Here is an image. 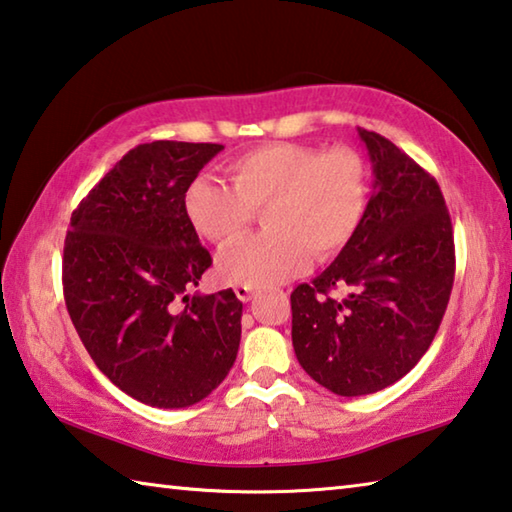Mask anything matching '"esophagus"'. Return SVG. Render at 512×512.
<instances>
[{
  "label": "esophagus",
  "mask_w": 512,
  "mask_h": 512,
  "mask_svg": "<svg viewBox=\"0 0 512 512\" xmlns=\"http://www.w3.org/2000/svg\"><path fill=\"white\" fill-rule=\"evenodd\" d=\"M235 293H237V298L241 302H248V300H253L255 289L253 287H246V284H239V287H235Z\"/></svg>",
  "instance_id": "34e87169"
}]
</instances>
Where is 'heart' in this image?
<instances>
[{"label":"heart","instance_id":"1","mask_svg":"<svg viewBox=\"0 0 512 512\" xmlns=\"http://www.w3.org/2000/svg\"><path fill=\"white\" fill-rule=\"evenodd\" d=\"M230 183L201 176L185 192V212L198 235L225 246L262 210L264 232L230 246L216 262L228 284L271 287L314 259L339 255L368 210V169L352 149L273 142L237 155Z\"/></svg>","mask_w":512,"mask_h":512}]
</instances>
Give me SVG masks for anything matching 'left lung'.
<instances>
[{
    "mask_svg": "<svg viewBox=\"0 0 512 512\" xmlns=\"http://www.w3.org/2000/svg\"><path fill=\"white\" fill-rule=\"evenodd\" d=\"M375 185L357 235L311 284L291 293L300 366L343 397L402 379L436 336L454 284V232L431 173L359 128Z\"/></svg>",
    "mask_w": 512,
    "mask_h": 512,
    "instance_id": "left-lung-1",
    "label": "left lung"
}]
</instances>
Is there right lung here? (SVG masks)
I'll return each instance as SVG.
<instances>
[{
    "label": "right lung",
    "mask_w": 512,
    "mask_h": 512,
    "mask_svg": "<svg viewBox=\"0 0 512 512\" xmlns=\"http://www.w3.org/2000/svg\"><path fill=\"white\" fill-rule=\"evenodd\" d=\"M221 144L151 142L128 151L72 212L63 293L85 350L137 402L185 409L228 375L241 300L189 296L212 255L185 212V192Z\"/></svg>",
    "instance_id": "right-lung-1"
}]
</instances>
